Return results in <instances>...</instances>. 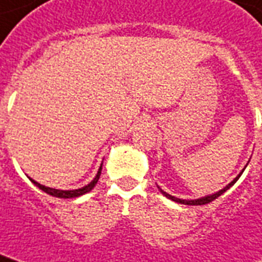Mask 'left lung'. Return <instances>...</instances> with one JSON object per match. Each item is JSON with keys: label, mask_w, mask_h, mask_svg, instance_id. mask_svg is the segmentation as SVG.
Instances as JSON below:
<instances>
[{"label": "left lung", "mask_w": 262, "mask_h": 262, "mask_svg": "<svg viewBox=\"0 0 262 262\" xmlns=\"http://www.w3.org/2000/svg\"><path fill=\"white\" fill-rule=\"evenodd\" d=\"M242 172H244V170H242V171H241V174L238 175V177H236V178L234 179V181H232V182L228 183L227 186L223 187V189H222V190L217 191V193H213V194L205 195V197H201V199H197V200H182V199H177V197H174V195L168 194V193H166V191H164V190H162V189H160V187H159V190H160V193H162V194L166 195V197H167V199H170V200H172V201H175V203L185 204V205H204V204H208V203H211V201H213V200L217 199V197H219V195L223 194L224 191L228 190V189H230V187H231L232 185H234V183H235L236 181H238V179H239V177H241V175H242Z\"/></svg>", "instance_id": "1"}]
</instances>
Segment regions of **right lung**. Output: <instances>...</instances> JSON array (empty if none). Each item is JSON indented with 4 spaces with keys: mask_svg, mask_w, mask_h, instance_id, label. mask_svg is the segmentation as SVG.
Segmentation results:
<instances>
[{
    "mask_svg": "<svg viewBox=\"0 0 262 262\" xmlns=\"http://www.w3.org/2000/svg\"><path fill=\"white\" fill-rule=\"evenodd\" d=\"M100 172H102V166L99 167V171L98 174H96V177H95L92 181H91L88 185H85V186L80 187V189H75V190H59V189H53V187H47L45 186V185H40L39 182H36V181H34L32 178H30V181L32 183H34L35 186H38L40 190H43L45 193H47V194L50 195H54V197H59V199H73V197H80V195L85 194V193H88V191H91L92 189L95 187V185L98 183L99 181V177H100Z\"/></svg>",
    "mask_w": 262,
    "mask_h": 262,
    "instance_id": "add662e5",
    "label": "right lung"
}]
</instances>
